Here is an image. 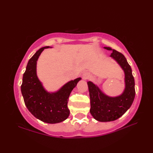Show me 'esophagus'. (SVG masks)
<instances>
[{
  "label": "esophagus",
  "mask_w": 153,
  "mask_h": 153,
  "mask_svg": "<svg viewBox=\"0 0 153 153\" xmlns=\"http://www.w3.org/2000/svg\"><path fill=\"white\" fill-rule=\"evenodd\" d=\"M89 73L88 72H84L83 74H82V78H83V79H87V78H88L89 77Z\"/></svg>",
  "instance_id": "esophagus-1"
}]
</instances>
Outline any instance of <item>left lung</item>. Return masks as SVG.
<instances>
[{
    "mask_svg": "<svg viewBox=\"0 0 153 153\" xmlns=\"http://www.w3.org/2000/svg\"><path fill=\"white\" fill-rule=\"evenodd\" d=\"M104 48L112 51L110 57L118 62L125 74V89L122 95L115 97L107 96L93 83L87 82L91 103L90 112L97 121L105 122L118 119L130 108L135 98V90L131 68L126 57L110 47Z\"/></svg>",
    "mask_w": 153,
    "mask_h": 153,
    "instance_id": "obj_1",
    "label": "left lung"
}]
</instances>
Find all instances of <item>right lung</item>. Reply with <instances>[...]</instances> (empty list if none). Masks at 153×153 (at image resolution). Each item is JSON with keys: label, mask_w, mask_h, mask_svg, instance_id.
<instances>
[{"label": "right lung", "mask_w": 153, "mask_h": 153, "mask_svg": "<svg viewBox=\"0 0 153 153\" xmlns=\"http://www.w3.org/2000/svg\"><path fill=\"white\" fill-rule=\"evenodd\" d=\"M42 47L29 60L23 76L21 91L25 105L32 114L41 121L56 123L64 121L70 115L68 98L81 77L70 81L54 93L45 89L37 76V61L45 48Z\"/></svg>", "instance_id": "right-lung-1"}]
</instances>
